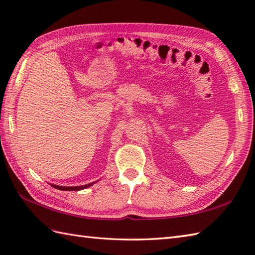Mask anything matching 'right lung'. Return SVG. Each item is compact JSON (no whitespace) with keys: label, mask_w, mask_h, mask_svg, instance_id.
I'll list each match as a JSON object with an SVG mask.
<instances>
[{"label":"right lung","mask_w":255,"mask_h":255,"mask_svg":"<svg viewBox=\"0 0 255 255\" xmlns=\"http://www.w3.org/2000/svg\"><path fill=\"white\" fill-rule=\"evenodd\" d=\"M97 181L92 182L90 184H86V185H82V186H59V185H55V184H50V185L57 189H60V191H81V189H84V188H88V187L92 186Z\"/></svg>","instance_id":"add662e5"}]
</instances>
